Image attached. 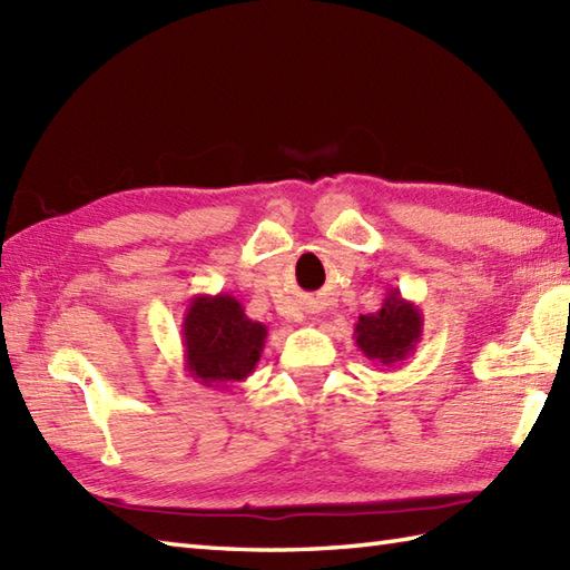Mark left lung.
Listing matches in <instances>:
<instances>
[{"label":"left lung","mask_w":570,"mask_h":570,"mask_svg":"<svg viewBox=\"0 0 570 570\" xmlns=\"http://www.w3.org/2000/svg\"><path fill=\"white\" fill-rule=\"evenodd\" d=\"M421 333V308L406 301L399 288H390L382 306L367 316H360L355 323V345L367 360L394 367L414 355Z\"/></svg>","instance_id":"8db88e82"}]
</instances>
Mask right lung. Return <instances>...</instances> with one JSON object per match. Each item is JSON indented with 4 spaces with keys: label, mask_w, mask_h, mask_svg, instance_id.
<instances>
[{
    "label": "right lung",
    "mask_w": 570,
    "mask_h": 570,
    "mask_svg": "<svg viewBox=\"0 0 570 570\" xmlns=\"http://www.w3.org/2000/svg\"><path fill=\"white\" fill-rule=\"evenodd\" d=\"M180 335L190 377L225 390L227 384L247 380L257 367L266 325L252 321L235 296L198 294L186 308Z\"/></svg>",
    "instance_id": "add662e5"
}]
</instances>
